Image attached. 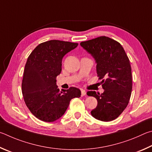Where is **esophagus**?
<instances>
[{"mask_svg":"<svg viewBox=\"0 0 152 152\" xmlns=\"http://www.w3.org/2000/svg\"><path fill=\"white\" fill-rule=\"evenodd\" d=\"M86 95V91L83 89H81V96H85Z\"/></svg>","mask_w":152,"mask_h":152,"instance_id":"1","label":"esophagus"}]
</instances>
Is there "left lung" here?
Instances as JSON below:
<instances>
[{
    "instance_id": "obj_1",
    "label": "left lung",
    "mask_w": 152,
    "mask_h": 152,
    "mask_svg": "<svg viewBox=\"0 0 152 152\" xmlns=\"http://www.w3.org/2000/svg\"><path fill=\"white\" fill-rule=\"evenodd\" d=\"M81 46L94 57L97 73L104 92L87 91L97 100L91 115L98 120L110 121L121 115L128 105L132 90V68L129 58L118 41L102 36L81 42Z\"/></svg>"
}]
</instances>
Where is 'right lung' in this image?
Wrapping results in <instances>:
<instances>
[{
  "label": "right lung",
  "mask_w": 152,
  "mask_h": 152,
  "mask_svg": "<svg viewBox=\"0 0 152 152\" xmlns=\"http://www.w3.org/2000/svg\"><path fill=\"white\" fill-rule=\"evenodd\" d=\"M78 43L50 40L36 47L26 61L22 81L24 101L40 120L53 122L59 119L70 101L80 97V89L70 87L60 91L56 77L61 72L63 57Z\"/></svg>",
  "instance_id": "add662e5"
}]
</instances>
